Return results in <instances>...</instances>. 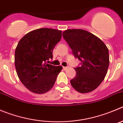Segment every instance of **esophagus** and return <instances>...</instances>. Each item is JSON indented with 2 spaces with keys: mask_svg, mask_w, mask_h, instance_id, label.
Here are the masks:
<instances>
[{
  "mask_svg": "<svg viewBox=\"0 0 123 123\" xmlns=\"http://www.w3.org/2000/svg\"><path fill=\"white\" fill-rule=\"evenodd\" d=\"M68 68V66H67V67H63V69L64 70H67Z\"/></svg>",
  "mask_w": 123,
  "mask_h": 123,
  "instance_id": "obj_1",
  "label": "esophagus"
}]
</instances>
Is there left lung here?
Wrapping results in <instances>:
<instances>
[{
  "instance_id": "1",
  "label": "left lung",
  "mask_w": 123,
  "mask_h": 123,
  "mask_svg": "<svg viewBox=\"0 0 123 123\" xmlns=\"http://www.w3.org/2000/svg\"><path fill=\"white\" fill-rule=\"evenodd\" d=\"M62 36L74 57L81 61L80 66L74 68L76 75L70 80L71 85L82 93L93 91L107 74L109 65L108 49L100 39L84 30H67Z\"/></svg>"
}]
</instances>
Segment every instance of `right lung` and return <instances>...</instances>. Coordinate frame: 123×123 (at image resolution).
<instances>
[{"instance_id": "right-lung-1", "label": "right lung", "mask_w": 123, "mask_h": 123, "mask_svg": "<svg viewBox=\"0 0 123 123\" xmlns=\"http://www.w3.org/2000/svg\"><path fill=\"white\" fill-rule=\"evenodd\" d=\"M61 37V31L45 28L32 31L19 41L15 50V67L19 80L30 91L44 93L55 84L62 67L46 61L53 58V50Z\"/></svg>"}]
</instances>
